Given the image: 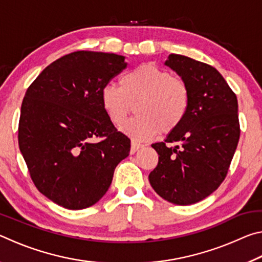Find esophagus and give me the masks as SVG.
<instances>
[{"label":"esophagus","instance_id":"34e87169","mask_svg":"<svg viewBox=\"0 0 262 262\" xmlns=\"http://www.w3.org/2000/svg\"><path fill=\"white\" fill-rule=\"evenodd\" d=\"M141 148H143V144H140L135 141H132V143H130V152L132 154H135L137 150L141 149Z\"/></svg>","mask_w":262,"mask_h":262}]
</instances>
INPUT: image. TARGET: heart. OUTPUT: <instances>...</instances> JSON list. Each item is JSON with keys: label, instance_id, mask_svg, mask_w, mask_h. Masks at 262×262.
Returning <instances> with one entry per match:
<instances>
[{"label": "heart", "instance_id": "b5f03b06", "mask_svg": "<svg viewBox=\"0 0 262 262\" xmlns=\"http://www.w3.org/2000/svg\"><path fill=\"white\" fill-rule=\"evenodd\" d=\"M101 106L110 121L122 126L136 105L134 119L123 127L136 140H148L159 130L177 129L188 113L190 94L183 78L154 63H142L125 73L120 86L108 83L100 91Z\"/></svg>", "mask_w": 262, "mask_h": 262}]
</instances>
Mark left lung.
I'll return each mask as SVG.
<instances>
[{
	"mask_svg": "<svg viewBox=\"0 0 262 262\" xmlns=\"http://www.w3.org/2000/svg\"><path fill=\"white\" fill-rule=\"evenodd\" d=\"M165 64L188 85L190 103L181 125L151 145L158 164L149 181L164 200L187 206L209 196L228 174L241 136L238 101L211 66L179 54Z\"/></svg>",
	"mask_w": 262,
	"mask_h": 262,
	"instance_id": "8db88e82",
	"label": "left lung"
}]
</instances>
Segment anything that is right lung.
Wrapping results in <instances>:
<instances>
[{
	"mask_svg": "<svg viewBox=\"0 0 262 262\" xmlns=\"http://www.w3.org/2000/svg\"><path fill=\"white\" fill-rule=\"evenodd\" d=\"M126 67L122 55L73 52L47 66L26 90L19 149L35 187L56 205L72 210L95 205L129 155L130 140L100 101L101 89Z\"/></svg>",
	"mask_w": 262,
	"mask_h": 262,
	"instance_id": "obj_1",
	"label": "right lung"
}]
</instances>
